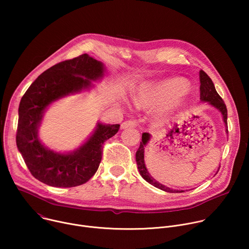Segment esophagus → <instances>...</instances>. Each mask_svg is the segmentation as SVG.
<instances>
[{
	"instance_id": "1",
	"label": "esophagus",
	"mask_w": 249,
	"mask_h": 249,
	"mask_svg": "<svg viewBox=\"0 0 249 249\" xmlns=\"http://www.w3.org/2000/svg\"><path fill=\"white\" fill-rule=\"evenodd\" d=\"M138 125V122L136 120H128V121H125L121 124V127L123 129L125 128H129V127H136Z\"/></svg>"
}]
</instances>
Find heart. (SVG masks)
Instances as JSON below:
<instances>
[{
  "instance_id": "1",
  "label": "heart",
  "mask_w": 249,
  "mask_h": 249,
  "mask_svg": "<svg viewBox=\"0 0 249 249\" xmlns=\"http://www.w3.org/2000/svg\"><path fill=\"white\" fill-rule=\"evenodd\" d=\"M186 91L187 86L185 83L179 80H170L159 87L154 96L149 99V102L171 103L180 98ZM141 100L144 101L146 99L141 97Z\"/></svg>"
}]
</instances>
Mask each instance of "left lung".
Masks as SVG:
<instances>
[{"instance_id": "8db88e82", "label": "left lung", "mask_w": 249, "mask_h": 249, "mask_svg": "<svg viewBox=\"0 0 249 249\" xmlns=\"http://www.w3.org/2000/svg\"><path fill=\"white\" fill-rule=\"evenodd\" d=\"M199 75H200V99L202 101H208L211 105L215 106L217 109H219L221 111V113L223 114L224 121H225L226 125L228 126V109H227V106H226L223 98L217 92L214 83H213L211 78L204 72L203 70H200ZM149 140H150V134L143 133L140 147L136 153V161H137V165H138L140 174L147 182H149L150 184L154 185L155 187H157L160 190H163L165 192H170V193L183 192L180 190H173L171 188H168V187L160 184V182L156 181L150 175V173L148 172L146 165H145V161H144V146L148 143Z\"/></svg>"}]
</instances>
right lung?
<instances>
[{
    "mask_svg": "<svg viewBox=\"0 0 249 249\" xmlns=\"http://www.w3.org/2000/svg\"><path fill=\"white\" fill-rule=\"evenodd\" d=\"M101 62L88 54L60 62L43 72L21 97L18 108L17 146L33 177L54 187H75L89 181L101 161L103 145L119 130V124H98L92 136L73 154L47 150L37 128L47 106L69 93L88 88L103 75Z\"/></svg>",
    "mask_w": 249,
    "mask_h": 249,
    "instance_id": "1",
    "label": "right lung"
}]
</instances>
